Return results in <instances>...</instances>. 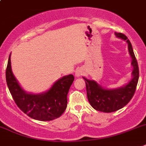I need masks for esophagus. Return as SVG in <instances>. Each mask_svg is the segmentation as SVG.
<instances>
[{
    "instance_id": "34e87169",
    "label": "esophagus",
    "mask_w": 146,
    "mask_h": 146,
    "mask_svg": "<svg viewBox=\"0 0 146 146\" xmlns=\"http://www.w3.org/2000/svg\"><path fill=\"white\" fill-rule=\"evenodd\" d=\"M83 73H84V72H83V70H82V69H78V70L75 72V76L78 78V77L81 76L82 74H83Z\"/></svg>"
}]
</instances>
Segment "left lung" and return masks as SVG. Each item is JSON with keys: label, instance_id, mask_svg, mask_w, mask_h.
<instances>
[{"label": "left lung", "instance_id": "obj_1", "mask_svg": "<svg viewBox=\"0 0 146 146\" xmlns=\"http://www.w3.org/2000/svg\"><path fill=\"white\" fill-rule=\"evenodd\" d=\"M115 36L127 43L128 52L131 57L132 78L122 86L113 89L103 87L94 80H89L85 77L88 101L90 105L96 110L104 113H112L124 108L131 101L134 95L139 80V68L133 53L131 42L127 37L121 33H115Z\"/></svg>", "mask_w": 146, "mask_h": 146}]
</instances>
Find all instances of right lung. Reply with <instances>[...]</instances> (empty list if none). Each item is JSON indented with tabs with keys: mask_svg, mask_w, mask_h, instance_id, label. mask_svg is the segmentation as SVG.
Wrapping results in <instances>:
<instances>
[{
	"mask_svg": "<svg viewBox=\"0 0 146 146\" xmlns=\"http://www.w3.org/2000/svg\"><path fill=\"white\" fill-rule=\"evenodd\" d=\"M10 55L6 70V80L17 106L28 116L38 121H50L60 117L67 107V95L74 80V76H63L45 92H27L13 74Z\"/></svg>",
	"mask_w": 146,
	"mask_h": 146,
	"instance_id": "1",
	"label": "right lung"
}]
</instances>
